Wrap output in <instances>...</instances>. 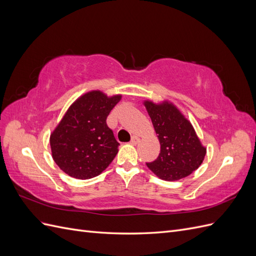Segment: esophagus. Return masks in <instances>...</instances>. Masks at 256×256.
I'll return each instance as SVG.
<instances>
[{
  "instance_id": "esophagus-1",
  "label": "esophagus",
  "mask_w": 256,
  "mask_h": 256,
  "mask_svg": "<svg viewBox=\"0 0 256 256\" xmlns=\"http://www.w3.org/2000/svg\"><path fill=\"white\" fill-rule=\"evenodd\" d=\"M138 141H140V138L136 136H132V138H131L130 144H132V145H136V144L138 143Z\"/></svg>"
}]
</instances>
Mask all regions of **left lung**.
<instances>
[{
    "label": "left lung",
    "mask_w": 256,
    "mask_h": 256,
    "mask_svg": "<svg viewBox=\"0 0 256 256\" xmlns=\"http://www.w3.org/2000/svg\"><path fill=\"white\" fill-rule=\"evenodd\" d=\"M143 104L160 142L158 158L146 166L166 182L189 176L202 164L206 154V147L200 143L192 124L168 100L159 104L145 100Z\"/></svg>",
    "instance_id": "obj_1"
}]
</instances>
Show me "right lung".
<instances>
[{
    "instance_id": "right-lung-1",
    "label": "right lung",
    "mask_w": 256,
    "mask_h": 256,
    "mask_svg": "<svg viewBox=\"0 0 256 256\" xmlns=\"http://www.w3.org/2000/svg\"><path fill=\"white\" fill-rule=\"evenodd\" d=\"M122 95L90 90L68 108L52 131V158L62 171L78 180L102 174L118 152L120 143L106 126V118Z\"/></svg>"
}]
</instances>
